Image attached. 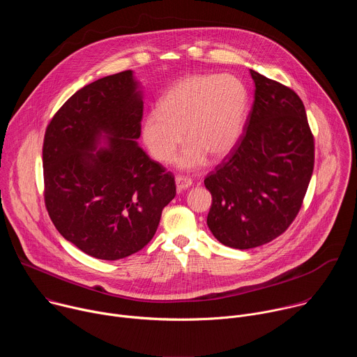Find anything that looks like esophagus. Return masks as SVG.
<instances>
[{"instance_id":"esophagus-1","label":"esophagus","mask_w":357,"mask_h":357,"mask_svg":"<svg viewBox=\"0 0 357 357\" xmlns=\"http://www.w3.org/2000/svg\"><path fill=\"white\" fill-rule=\"evenodd\" d=\"M175 183H176L178 190H185V189H188V188L192 186L193 181H192L190 178H188V176H181V175H178V176L175 178Z\"/></svg>"}]
</instances>
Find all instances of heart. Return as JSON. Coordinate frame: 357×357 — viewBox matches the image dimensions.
<instances>
[{
    "mask_svg": "<svg viewBox=\"0 0 357 357\" xmlns=\"http://www.w3.org/2000/svg\"><path fill=\"white\" fill-rule=\"evenodd\" d=\"M247 91L231 75H190L174 83L151 110L142 126V139L149 154L160 162L178 158L181 169H196L208 155L225 157L236 145L245 117Z\"/></svg>",
    "mask_w": 357,
    "mask_h": 357,
    "instance_id": "heart-1",
    "label": "heart"
}]
</instances>
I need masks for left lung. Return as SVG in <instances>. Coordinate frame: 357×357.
Masks as SVG:
<instances>
[{
    "label": "left lung",
    "mask_w": 357,
    "mask_h": 357,
    "mask_svg": "<svg viewBox=\"0 0 357 357\" xmlns=\"http://www.w3.org/2000/svg\"><path fill=\"white\" fill-rule=\"evenodd\" d=\"M254 103L244 132L205 179L208 226L225 245L247 250L282 234L298 215L314 171V135L302 100L250 70Z\"/></svg>",
    "instance_id": "obj_1"
}]
</instances>
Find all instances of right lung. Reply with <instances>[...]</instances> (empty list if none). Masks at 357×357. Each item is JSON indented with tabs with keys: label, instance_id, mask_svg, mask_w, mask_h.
<instances>
[{
	"label": "right lung",
	"instance_id": "right-lung-1",
	"mask_svg": "<svg viewBox=\"0 0 357 357\" xmlns=\"http://www.w3.org/2000/svg\"><path fill=\"white\" fill-rule=\"evenodd\" d=\"M142 90L132 70L77 90L43 139L45 205L58 231L83 252L120 260L154 237L175 178L138 145Z\"/></svg>",
	"mask_w": 357,
	"mask_h": 357
}]
</instances>
